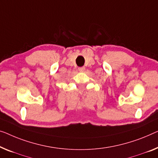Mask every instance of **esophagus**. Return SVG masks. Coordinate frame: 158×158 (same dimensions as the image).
<instances>
[{"mask_svg": "<svg viewBox=\"0 0 158 158\" xmlns=\"http://www.w3.org/2000/svg\"><path fill=\"white\" fill-rule=\"evenodd\" d=\"M78 69H79V72H83L85 71V67H79V68H78Z\"/></svg>", "mask_w": 158, "mask_h": 158, "instance_id": "34e87169", "label": "esophagus"}]
</instances>
